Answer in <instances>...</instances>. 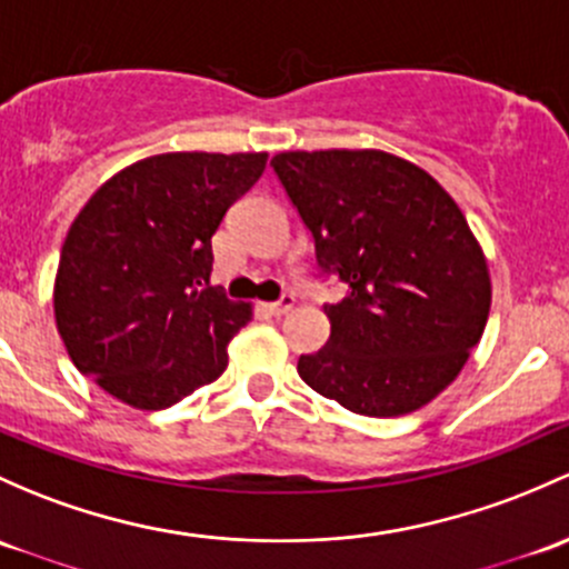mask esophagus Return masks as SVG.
I'll return each instance as SVG.
<instances>
[{
	"instance_id": "esophagus-1",
	"label": "esophagus",
	"mask_w": 569,
	"mask_h": 569,
	"mask_svg": "<svg viewBox=\"0 0 569 569\" xmlns=\"http://www.w3.org/2000/svg\"><path fill=\"white\" fill-rule=\"evenodd\" d=\"M291 308H295V295H283L278 302H269V305H267V310H269V313H272V316L289 313Z\"/></svg>"
}]
</instances>
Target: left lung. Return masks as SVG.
<instances>
[{
    "instance_id": "left-lung-1",
    "label": "left lung",
    "mask_w": 569,
    "mask_h": 569,
    "mask_svg": "<svg viewBox=\"0 0 569 569\" xmlns=\"http://www.w3.org/2000/svg\"><path fill=\"white\" fill-rule=\"evenodd\" d=\"M313 237L321 278L349 289L325 305L330 340L297 362L343 409L398 417L460 373L490 310L486 256L433 177L379 149L280 152L269 163Z\"/></svg>"
}]
</instances>
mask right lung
<instances>
[{
  "label": "right lung",
  "instance_id": "obj_1",
  "mask_svg": "<svg viewBox=\"0 0 569 569\" xmlns=\"http://www.w3.org/2000/svg\"><path fill=\"white\" fill-rule=\"evenodd\" d=\"M267 154L169 152L113 174L70 226L53 313L83 376L136 409H169L218 379L250 321L212 274V234Z\"/></svg>",
  "mask_w": 569,
  "mask_h": 569
}]
</instances>
